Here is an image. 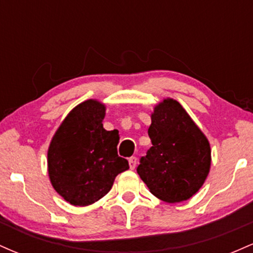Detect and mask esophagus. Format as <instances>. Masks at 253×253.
Returning <instances> with one entry per match:
<instances>
[{"label": "esophagus", "mask_w": 253, "mask_h": 253, "mask_svg": "<svg viewBox=\"0 0 253 253\" xmlns=\"http://www.w3.org/2000/svg\"><path fill=\"white\" fill-rule=\"evenodd\" d=\"M136 162H138V159H136V157H130V158H128V163H129V168L130 169H134V168L136 167Z\"/></svg>", "instance_id": "esophagus-1"}]
</instances>
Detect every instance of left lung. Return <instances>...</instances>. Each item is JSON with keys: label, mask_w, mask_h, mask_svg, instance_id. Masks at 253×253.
I'll return each mask as SVG.
<instances>
[{"label": "left lung", "mask_w": 253, "mask_h": 253, "mask_svg": "<svg viewBox=\"0 0 253 253\" xmlns=\"http://www.w3.org/2000/svg\"><path fill=\"white\" fill-rule=\"evenodd\" d=\"M151 119L152 146L140 158L136 172L151 193L163 201L190 199L210 172V143L175 100L159 103Z\"/></svg>", "instance_id": "1"}]
</instances>
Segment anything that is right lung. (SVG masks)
Segmentation results:
<instances>
[{
  "instance_id": "add662e5",
  "label": "right lung",
  "mask_w": 253,
  "mask_h": 253,
  "mask_svg": "<svg viewBox=\"0 0 253 253\" xmlns=\"http://www.w3.org/2000/svg\"><path fill=\"white\" fill-rule=\"evenodd\" d=\"M104 110L94 100L78 104L60 125L48 149L52 185L74 206L102 199L115 177L129 168L127 159L118 155V130L103 128Z\"/></svg>"
}]
</instances>
